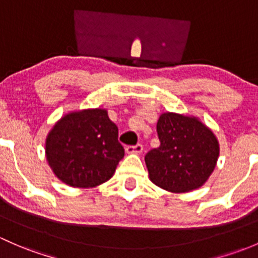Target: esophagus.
Masks as SVG:
<instances>
[{
  "label": "esophagus",
  "instance_id": "esophagus-1",
  "mask_svg": "<svg viewBox=\"0 0 258 258\" xmlns=\"http://www.w3.org/2000/svg\"><path fill=\"white\" fill-rule=\"evenodd\" d=\"M125 151L128 154H140L143 151V145L142 144H137V145H128L125 148Z\"/></svg>",
  "mask_w": 258,
  "mask_h": 258
}]
</instances>
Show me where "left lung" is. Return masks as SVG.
<instances>
[{
  "instance_id": "1",
  "label": "left lung",
  "mask_w": 258,
  "mask_h": 258,
  "mask_svg": "<svg viewBox=\"0 0 258 258\" xmlns=\"http://www.w3.org/2000/svg\"><path fill=\"white\" fill-rule=\"evenodd\" d=\"M160 145L145 155L150 180L172 192L203 186L219 158L216 137L196 118L164 113L156 124Z\"/></svg>"
}]
</instances>
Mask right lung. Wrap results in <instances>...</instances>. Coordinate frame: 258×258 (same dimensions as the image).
<instances>
[{"label": "right lung", "instance_id": "obj_1", "mask_svg": "<svg viewBox=\"0 0 258 258\" xmlns=\"http://www.w3.org/2000/svg\"><path fill=\"white\" fill-rule=\"evenodd\" d=\"M53 172L73 187H93L109 180L124 156L118 126L105 109H88L63 116L46 140Z\"/></svg>", "mask_w": 258, "mask_h": 258}]
</instances>
